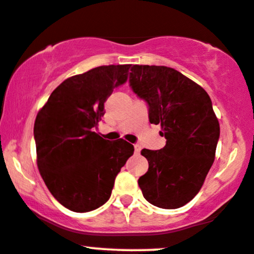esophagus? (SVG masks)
Segmentation results:
<instances>
[{
  "instance_id": "34e87169",
  "label": "esophagus",
  "mask_w": 254,
  "mask_h": 254,
  "mask_svg": "<svg viewBox=\"0 0 254 254\" xmlns=\"http://www.w3.org/2000/svg\"><path fill=\"white\" fill-rule=\"evenodd\" d=\"M134 148H135V153H140V151H141V146L140 145H137V143H136V145H134Z\"/></svg>"
}]
</instances>
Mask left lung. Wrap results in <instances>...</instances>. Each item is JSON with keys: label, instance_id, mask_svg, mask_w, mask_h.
Instances as JSON below:
<instances>
[{"label": "left lung", "instance_id": "obj_1", "mask_svg": "<svg viewBox=\"0 0 254 254\" xmlns=\"http://www.w3.org/2000/svg\"><path fill=\"white\" fill-rule=\"evenodd\" d=\"M129 81L167 138L158 151H141L148 170L138 186L156 207H183L201 190L215 158L220 127L212 101L203 87L164 65H132Z\"/></svg>", "mask_w": 254, "mask_h": 254}]
</instances>
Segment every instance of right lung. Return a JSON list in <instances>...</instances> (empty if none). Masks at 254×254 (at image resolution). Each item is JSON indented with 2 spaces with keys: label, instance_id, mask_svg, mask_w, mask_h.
I'll list each match as a JSON object with an SVG mask.
<instances>
[{
  "label": "right lung",
  "instance_id": "1",
  "mask_svg": "<svg viewBox=\"0 0 254 254\" xmlns=\"http://www.w3.org/2000/svg\"><path fill=\"white\" fill-rule=\"evenodd\" d=\"M130 66L101 65L65 79L37 113V168L52 196L69 210L84 213L105 204L134 153L127 141L111 142L92 130L108 96L127 82Z\"/></svg>",
  "mask_w": 254,
  "mask_h": 254
}]
</instances>
